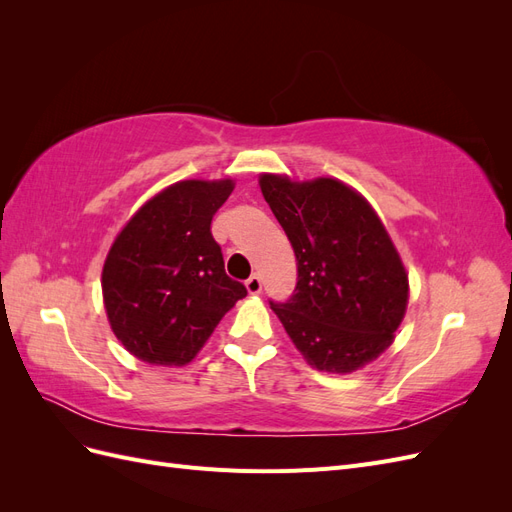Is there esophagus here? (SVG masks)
<instances>
[{"mask_svg":"<svg viewBox=\"0 0 512 512\" xmlns=\"http://www.w3.org/2000/svg\"><path fill=\"white\" fill-rule=\"evenodd\" d=\"M245 288H247V292H250V294H258V292L262 290V280H260V275H252L250 280L245 282Z\"/></svg>","mask_w":512,"mask_h":512,"instance_id":"esophagus-1","label":"esophagus"}]
</instances>
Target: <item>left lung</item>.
<instances>
[{
    "label": "left lung",
    "instance_id": "8db88e82",
    "mask_svg": "<svg viewBox=\"0 0 512 512\" xmlns=\"http://www.w3.org/2000/svg\"><path fill=\"white\" fill-rule=\"evenodd\" d=\"M260 190L297 256L292 297L269 301L294 346L331 374L378 359L404 320L408 275L376 211L327 177L260 175Z\"/></svg>",
    "mask_w": 512,
    "mask_h": 512
}]
</instances>
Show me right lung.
Masks as SVG:
<instances>
[{
    "instance_id": "right-lung-1",
    "label": "right lung",
    "mask_w": 512,
    "mask_h": 512,
    "mask_svg": "<svg viewBox=\"0 0 512 512\" xmlns=\"http://www.w3.org/2000/svg\"><path fill=\"white\" fill-rule=\"evenodd\" d=\"M235 183L179 181L134 213L102 269L111 329L130 354L185 365L247 290L224 271L211 220Z\"/></svg>"
}]
</instances>
